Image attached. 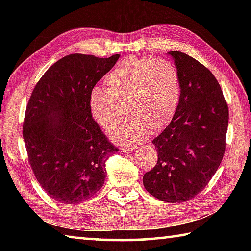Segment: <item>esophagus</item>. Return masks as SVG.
Segmentation results:
<instances>
[{
    "mask_svg": "<svg viewBox=\"0 0 251 251\" xmlns=\"http://www.w3.org/2000/svg\"><path fill=\"white\" fill-rule=\"evenodd\" d=\"M136 148H137V146L135 145H131V146L127 145V146H122L121 150L123 152H133L134 151H136Z\"/></svg>",
    "mask_w": 251,
    "mask_h": 251,
    "instance_id": "1",
    "label": "esophagus"
}]
</instances>
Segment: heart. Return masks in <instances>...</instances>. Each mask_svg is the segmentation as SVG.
<instances>
[{
    "label": "heart",
    "instance_id": "b5f03b06",
    "mask_svg": "<svg viewBox=\"0 0 251 251\" xmlns=\"http://www.w3.org/2000/svg\"><path fill=\"white\" fill-rule=\"evenodd\" d=\"M108 90L95 86L88 96L91 116L108 131L118 119L119 101L130 105L129 121L110 130L118 144L141 142L171 124L180 101V77L172 62L129 56L106 75Z\"/></svg>",
    "mask_w": 251,
    "mask_h": 251
}]
</instances>
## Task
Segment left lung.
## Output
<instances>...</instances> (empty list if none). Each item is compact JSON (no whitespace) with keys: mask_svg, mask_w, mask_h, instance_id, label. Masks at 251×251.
Wrapping results in <instances>:
<instances>
[{"mask_svg":"<svg viewBox=\"0 0 251 251\" xmlns=\"http://www.w3.org/2000/svg\"><path fill=\"white\" fill-rule=\"evenodd\" d=\"M180 77V101L166 128L152 141L158 160L143 177L144 187L166 202L192 199L205 188L222 163L228 105L211 72L189 55L168 52Z\"/></svg>","mask_w":251,"mask_h":251,"instance_id":"obj_1","label":"left lung"}]
</instances>
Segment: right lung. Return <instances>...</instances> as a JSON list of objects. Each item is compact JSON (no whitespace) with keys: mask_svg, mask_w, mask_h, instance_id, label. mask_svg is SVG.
<instances>
[{"mask_svg":"<svg viewBox=\"0 0 251 251\" xmlns=\"http://www.w3.org/2000/svg\"><path fill=\"white\" fill-rule=\"evenodd\" d=\"M120 56L67 55L34 87L23 138L34 175L54 201H84L104 185L106 160L118 150L92 118L88 96Z\"/></svg>","mask_w":251,"mask_h":251,"instance_id":"add662e5","label":"right lung"}]
</instances>
